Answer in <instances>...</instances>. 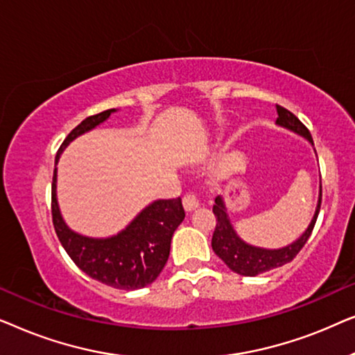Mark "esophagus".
Masks as SVG:
<instances>
[{"instance_id":"1","label":"esophagus","mask_w":355,"mask_h":355,"mask_svg":"<svg viewBox=\"0 0 355 355\" xmlns=\"http://www.w3.org/2000/svg\"><path fill=\"white\" fill-rule=\"evenodd\" d=\"M182 205H184V208H186L187 211H192L193 208H197L198 205H200V203H198V198H197L196 193L187 192L186 196L182 197Z\"/></svg>"}]
</instances>
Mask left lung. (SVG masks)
Returning <instances> with one entry per match:
<instances>
[{
  "mask_svg": "<svg viewBox=\"0 0 355 355\" xmlns=\"http://www.w3.org/2000/svg\"><path fill=\"white\" fill-rule=\"evenodd\" d=\"M276 111H278V119L276 124L281 128H286L293 132L302 135L313 145L312 135H310L309 129L300 123L299 118L295 114L291 113L289 110L283 108V106L276 105ZM320 207H322V187H320V197H318V205L315 210V215L310 221V225L302 236L293 244L283 247V249H260V247H254L245 244L239 236L236 234L234 227H232L230 218H227L225 202L221 197L215 198V205H213V213L216 216V226L213 231L211 237V247L215 250V254L227 265V268L234 271L237 275L242 276H257L265 271L279 268L286 263H289L291 260H294V257L299 254L300 249L305 245V242L309 241L310 234H312L315 223H317Z\"/></svg>",
  "mask_w": 355,
  "mask_h": 355,
  "instance_id": "1",
  "label": "left lung"
}]
</instances>
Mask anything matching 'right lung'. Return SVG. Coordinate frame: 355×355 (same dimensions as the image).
I'll return each mask as SVG.
<instances>
[{"label": "right lung", "mask_w": 355, "mask_h": 355, "mask_svg": "<svg viewBox=\"0 0 355 355\" xmlns=\"http://www.w3.org/2000/svg\"><path fill=\"white\" fill-rule=\"evenodd\" d=\"M116 110L89 116L69 132L56 153V163L69 142L103 123ZM53 226L71 260L100 283L116 289L134 291L152 284L166 265L171 237L184 216L181 197L157 200L139 213L119 234L94 239L71 231L62 220L56 200V168L51 184Z\"/></svg>", "instance_id": "right-lung-1"}]
</instances>
